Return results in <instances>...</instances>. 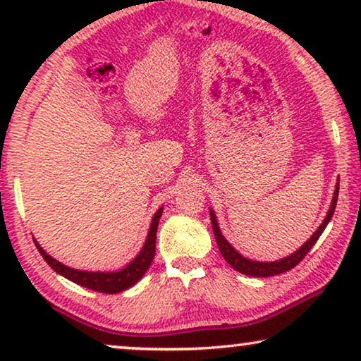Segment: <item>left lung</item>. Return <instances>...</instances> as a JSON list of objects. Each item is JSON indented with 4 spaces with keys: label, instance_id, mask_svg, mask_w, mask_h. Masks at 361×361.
Wrapping results in <instances>:
<instances>
[{
    "label": "left lung",
    "instance_id": "left-lung-1",
    "mask_svg": "<svg viewBox=\"0 0 361 361\" xmlns=\"http://www.w3.org/2000/svg\"><path fill=\"white\" fill-rule=\"evenodd\" d=\"M337 197H338V184L335 187L334 192V199L332 204H330V209L327 212V216H325L322 225L315 230V233L310 236V238L305 241V243L300 246L298 251H294L293 255L286 256V258L279 259V261H271V263H266V261H251L248 258H243L238 251H236L233 246H231L228 241L225 240V236L221 235V231L219 228V224H216V216L214 214V210L210 209V220H212V228H214V235L216 240V245H219V250L221 256H224L226 263H228L231 268L238 271L241 274L246 276H255V278H269V276H276L281 273H286V271L293 269L295 264H299L300 261L304 259V256L309 253L310 248L317 243L319 236L322 235V231L325 230V226L329 225L330 219H332L335 207H337Z\"/></svg>",
    "mask_w": 361,
    "mask_h": 361
}]
</instances>
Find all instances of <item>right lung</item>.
Wrapping results in <instances>:
<instances>
[{
	"instance_id": "obj_1",
	"label": "right lung",
	"mask_w": 361,
	"mask_h": 361,
	"mask_svg": "<svg viewBox=\"0 0 361 361\" xmlns=\"http://www.w3.org/2000/svg\"><path fill=\"white\" fill-rule=\"evenodd\" d=\"M161 215H162V209L157 210L154 216H152L145 246H142V250L137 253L136 258L133 259L130 264H126L123 269L115 271V273H100V271H95V273H93V271H80V269L68 268V266L59 263L57 259H54L52 256H49L46 251L41 248V245H39L36 240H34V243H36L42 258L46 259V263L51 266L56 273L62 274L63 278L71 279L72 283L83 286V288L97 290V293L116 294V293H123V290L131 288V286H135L137 281L145 276L147 268L151 266L156 253V233H157V225H159Z\"/></svg>"
}]
</instances>
